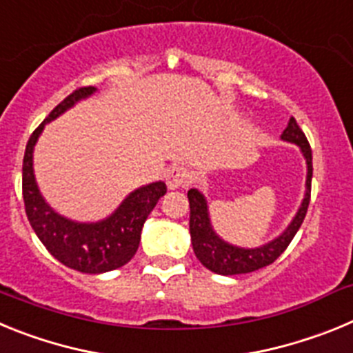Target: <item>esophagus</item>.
I'll use <instances>...</instances> for the list:
<instances>
[{
    "label": "esophagus",
    "mask_w": 353,
    "mask_h": 353,
    "mask_svg": "<svg viewBox=\"0 0 353 353\" xmlns=\"http://www.w3.org/2000/svg\"><path fill=\"white\" fill-rule=\"evenodd\" d=\"M166 183L168 189L174 191V189H180V187L185 185L189 182V171L183 166H171L166 170Z\"/></svg>",
    "instance_id": "esophagus-1"
}]
</instances>
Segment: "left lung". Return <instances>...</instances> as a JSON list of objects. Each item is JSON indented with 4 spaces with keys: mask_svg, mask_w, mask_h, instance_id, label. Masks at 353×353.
Masks as SVG:
<instances>
[{
    "mask_svg": "<svg viewBox=\"0 0 353 353\" xmlns=\"http://www.w3.org/2000/svg\"><path fill=\"white\" fill-rule=\"evenodd\" d=\"M281 141L297 145L302 157L305 161V191L297 212L283 230L272 240L258 245V248H240V245L230 244L228 240L219 236L212 226L210 210L205 194L199 189H191L187 192L189 207H191V219H189V230H191V242L194 254L203 267L221 276H236V274L254 272L263 269L267 265L274 263L281 256L283 251L288 248L295 233L299 232L305 212L310 207L311 196V179H313V155H311L310 143L305 139L304 132L297 125L295 118H290L288 125L283 130Z\"/></svg>",
    "mask_w": 353,
    "mask_h": 353,
    "instance_id": "1",
    "label": "left lung"
}]
</instances>
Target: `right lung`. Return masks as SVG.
I'll return each mask as SVG.
<instances>
[{
    "mask_svg": "<svg viewBox=\"0 0 353 353\" xmlns=\"http://www.w3.org/2000/svg\"><path fill=\"white\" fill-rule=\"evenodd\" d=\"M93 93H97L95 86L76 90L31 134L23 161V198L33 232L56 260L83 274H104L132 260L139 248L143 224L168 189L162 180L138 187L101 221H74L46 201L33 168V152L39 138L48 123Z\"/></svg>",
    "mask_w": 353,
    "mask_h": 353,
    "instance_id": "right-lung-1",
    "label": "right lung"
}]
</instances>
